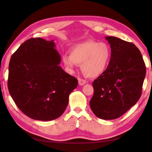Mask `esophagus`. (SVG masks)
I'll list each match as a JSON object with an SVG mask.
<instances>
[{
    "label": "esophagus",
    "mask_w": 152,
    "mask_h": 152,
    "mask_svg": "<svg viewBox=\"0 0 152 152\" xmlns=\"http://www.w3.org/2000/svg\"><path fill=\"white\" fill-rule=\"evenodd\" d=\"M86 83V81L85 80H84V79H79V85H80V86H83V85H84Z\"/></svg>",
    "instance_id": "34e87169"
}]
</instances>
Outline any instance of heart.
Masks as SVG:
<instances>
[{
    "mask_svg": "<svg viewBox=\"0 0 152 152\" xmlns=\"http://www.w3.org/2000/svg\"><path fill=\"white\" fill-rule=\"evenodd\" d=\"M110 57L111 50L107 44L87 40L72 46L70 55L63 56V62L70 70L81 64V70L86 75L96 77L106 70Z\"/></svg>",
    "mask_w": 152,
    "mask_h": 152,
    "instance_id": "heart-1",
    "label": "heart"
}]
</instances>
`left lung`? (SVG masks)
<instances>
[{
  "label": "left lung",
  "mask_w": 152,
  "mask_h": 152,
  "mask_svg": "<svg viewBox=\"0 0 152 152\" xmlns=\"http://www.w3.org/2000/svg\"><path fill=\"white\" fill-rule=\"evenodd\" d=\"M111 48L108 66L93 82L90 107L96 117L113 120L122 116L141 97L146 66L136 45L116 37H106Z\"/></svg>",
  "instance_id": "left-lung-1"
}]
</instances>
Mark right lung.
<instances>
[{"instance_id":"obj_1","label":"right lung","mask_w":152,"mask_h":152,"mask_svg":"<svg viewBox=\"0 0 152 152\" xmlns=\"http://www.w3.org/2000/svg\"><path fill=\"white\" fill-rule=\"evenodd\" d=\"M55 46L54 40L31 38L10 59L9 91L21 111L34 120L49 121L60 117L78 85L76 78L59 66L61 56Z\"/></svg>"}]
</instances>
